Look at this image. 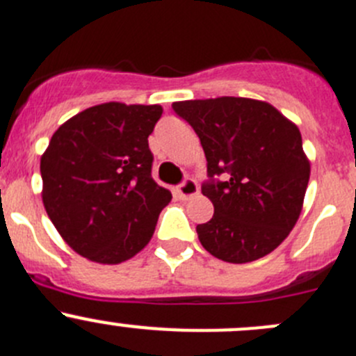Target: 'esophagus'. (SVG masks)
Masks as SVG:
<instances>
[{"label":"esophagus","mask_w":356,"mask_h":356,"mask_svg":"<svg viewBox=\"0 0 356 356\" xmlns=\"http://www.w3.org/2000/svg\"><path fill=\"white\" fill-rule=\"evenodd\" d=\"M176 192H178L180 199H188V197H194V195L199 194V187H197V184L192 180V178H187L184 184L178 185Z\"/></svg>","instance_id":"esophagus-1"}]
</instances>
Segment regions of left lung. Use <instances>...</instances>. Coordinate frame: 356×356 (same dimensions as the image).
<instances>
[{"label":"left lung","mask_w":356,"mask_h":356,"mask_svg":"<svg viewBox=\"0 0 356 356\" xmlns=\"http://www.w3.org/2000/svg\"><path fill=\"white\" fill-rule=\"evenodd\" d=\"M172 110L192 125L208 161L202 195L215 213L197 225L206 252L246 264L276 250L299 220L309 181L299 127L250 97L178 101ZM220 174L223 182L214 180Z\"/></svg>","instance_id":"1"}]
</instances>
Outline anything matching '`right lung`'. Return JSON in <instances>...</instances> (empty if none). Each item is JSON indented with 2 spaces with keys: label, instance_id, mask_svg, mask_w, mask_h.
Returning a JSON list of instances; mask_svg holds the SVG:
<instances>
[{
  "label": "right lung",
  "instance_id": "add662e5",
  "mask_svg": "<svg viewBox=\"0 0 356 356\" xmlns=\"http://www.w3.org/2000/svg\"><path fill=\"white\" fill-rule=\"evenodd\" d=\"M159 104L103 103L54 133L40 161L47 215L86 259L120 264L148 245L171 192L152 178Z\"/></svg>",
  "mask_w": 356,
  "mask_h": 356
}]
</instances>
